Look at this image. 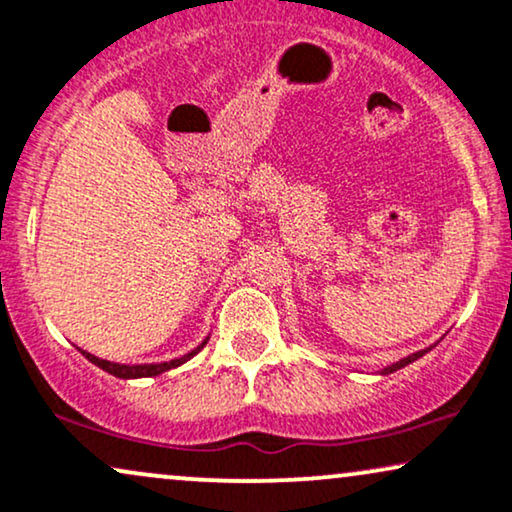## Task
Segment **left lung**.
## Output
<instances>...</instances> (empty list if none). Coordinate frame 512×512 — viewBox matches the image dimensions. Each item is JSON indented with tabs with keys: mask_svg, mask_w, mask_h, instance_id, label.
<instances>
[{
	"mask_svg": "<svg viewBox=\"0 0 512 512\" xmlns=\"http://www.w3.org/2000/svg\"><path fill=\"white\" fill-rule=\"evenodd\" d=\"M430 349V347H428ZM428 349H420V352H416V354H409V357L406 359H399L397 364H392V366H387V368H383V375H387V373H394V371H399V368H404V366H409L411 361H416V359H420L423 357L425 352H428Z\"/></svg>",
	"mask_w": 512,
	"mask_h": 512,
	"instance_id": "left-lung-1",
	"label": "left lung"
}]
</instances>
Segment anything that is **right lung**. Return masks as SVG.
I'll list each match as a JSON object with an SVG mask.
<instances>
[{
    "instance_id": "1",
    "label": "right lung",
    "mask_w": 512,
    "mask_h": 512,
    "mask_svg": "<svg viewBox=\"0 0 512 512\" xmlns=\"http://www.w3.org/2000/svg\"><path fill=\"white\" fill-rule=\"evenodd\" d=\"M205 345H208V338L203 340V345H198L196 349H191L189 354H184V357H179V359L163 361V364H137V366L113 364V361H106V359L94 357V354L84 352V349H80V352H82L84 357H87L89 361H92V364H96L99 368H103V371H106V373L115 375V378H125V380H127V378H153V375H160V373L170 371V368H177V366H181V364H186V361H189L191 357H196V354H198L200 349H203Z\"/></svg>"
}]
</instances>
